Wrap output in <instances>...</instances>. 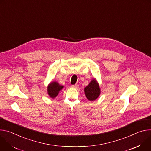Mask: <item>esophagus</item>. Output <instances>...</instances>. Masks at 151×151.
I'll list each match as a JSON object with an SVG mask.
<instances>
[{
    "instance_id": "esophagus-1",
    "label": "esophagus",
    "mask_w": 151,
    "mask_h": 151,
    "mask_svg": "<svg viewBox=\"0 0 151 151\" xmlns=\"http://www.w3.org/2000/svg\"><path fill=\"white\" fill-rule=\"evenodd\" d=\"M71 87L73 88H74V89H78V85L76 84V85H72Z\"/></svg>"
}]
</instances>
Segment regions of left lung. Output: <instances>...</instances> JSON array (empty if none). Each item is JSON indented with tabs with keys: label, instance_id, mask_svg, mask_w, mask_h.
<instances>
[{
	"label": "left lung",
	"instance_id": "left-lung-1",
	"mask_svg": "<svg viewBox=\"0 0 151 151\" xmlns=\"http://www.w3.org/2000/svg\"><path fill=\"white\" fill-rule=\"evenodd\" d=\"M84 91L86 98L89 101H95L101 93L99 85L95 78H93L89 84L85 88Z\"/></svg>",
	"mask_w": 151,
	"mask_h": 151
}]
</instances>
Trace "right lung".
<instances>
[{
  "mask_svg": "<svg viewBox=\"0 0 151 151\" xmlns=\"http://www.w3.org/2000/svg\"><path fill=\"white\" fill-rule=\"evenodd\" d=\"M63 88V86L60 85L56 81H53L47 86V93L48 96L52 99L55 98L59 92Z\"/></svg>",
  "mask_w": 151,
  "mask_h": 151,
  "instance_id": "1",
  "label": "right lung"
}]
</instances>
